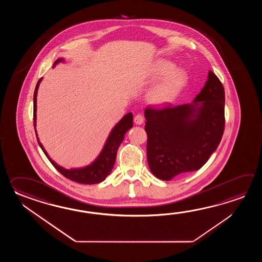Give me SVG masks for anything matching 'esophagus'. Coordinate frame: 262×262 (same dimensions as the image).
Listing matches in <instances>:
<instances>
[{
    "instance_id": "esophagus-1",
    "label": "esophagus",
    "mask_w": 262,
    "mask_h": 262,
    "mask_svg": "<svg viewBox=\"0 0 262 262\" xmlns=\"http://www.w3.org/2000/svg\"><path fill=\"white\" fill-rule=\"evenodd\" d=\"M134 122L136 124H138V125H140V124H142V123H144V118L142 115H140V114H138V115H136L135 118H134Z\"/></svg>"
}]
</instances>
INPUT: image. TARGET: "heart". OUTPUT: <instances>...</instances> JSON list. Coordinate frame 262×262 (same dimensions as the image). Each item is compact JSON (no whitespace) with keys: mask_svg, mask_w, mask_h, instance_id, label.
<instances>
[{"mask_svg":"<svg viewBox=\"0 0 262 262\" xmlns=\"http://www.w3.org/2000/svg\"><path fill=\"white\" fill-rule=\"evenodd\" d=\"M175 67L172 61L167 60H161L157 62L156 78H166L150 90L148 98L154 106H165L171 103L187 84V73L183 69L174 70Z\"/></svg>","mask_w":262,"mask_h":262,"instance_id":"1","label":"heart"}]
</instances>
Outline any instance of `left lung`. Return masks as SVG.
Returning <instances> with one entry per match:
<instances>
[{"mask_svg": "<svg viewBox=\"0 0 262 262\" xmlns=\"http://www.w3.org/2000/svg\"><path fill=\"white\" fill-rule=\"evenodd\" d=\"M144 116L150 171L156 178L170 181L199 170L217 149L225 128V90L209 71L191 104L146 108Z\"/></svg>", "mask_w": 262, "mask_h": 262, "instance_id": "1", "label": "left lung"}]
</instances>
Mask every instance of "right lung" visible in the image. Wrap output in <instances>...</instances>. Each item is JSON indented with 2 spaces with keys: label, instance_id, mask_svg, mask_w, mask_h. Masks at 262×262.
<instances>
[{
  "label": "right lung",
  "instance_id": "right-lung-1",
  "mask_svg": "<svg viewBox=\"0 0 262 262\" xmlns=\"http://www.w3.org/2000/svg\"><path fill=\"white\" fill-rule=\"evenodd\" d=\"M63 61H64L63 58H59L58 60H56L53 67H55L56 64H58L59 62H63ZM42 78H40L36 84L34 94V125L36 139L38 141L40 148L44 151L45 155L48 157L50 163L53 165V167H55L56 169L62 174L66 178L69 179L78 184H99L101 182L105 181V179L112 172L114 163L116 160L118 148L123 142L124 135L133 126V114L131 112L125 114L121 119V121L112 128L106 139V143L101 150L99 156L95 158V161L92 162L86 167L67 169L64 167L59 166L50 158L48 152L45 150L43 145L40 142L38 136L36 133V96H37V91Z\"/></svg>",
  "mask_w": 262,
  "mask_h": 262
}]
</instances>
